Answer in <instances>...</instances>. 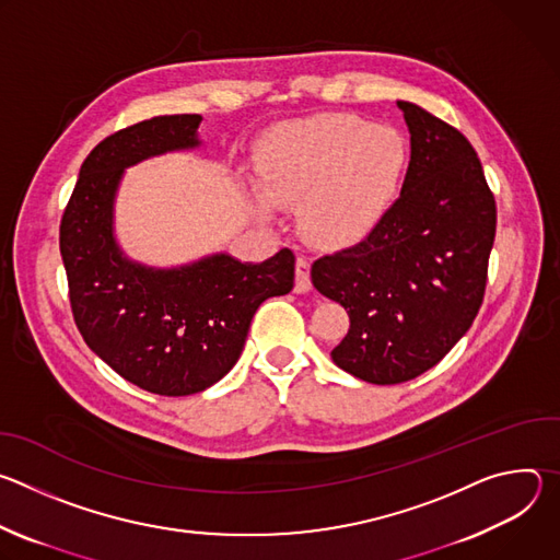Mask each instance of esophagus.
I'll return each instance as SVG.
<instances>
[{
	"label": "esophagus",
	"mask_w": 560,
	"mask_h": 560,
	"mask_svg": "<svg viewBox=\"0 0 560 560\" xmlns=\"http://www.w3.org/2000/svg\"><path fill=\"white\" fill-rule=\"evenodd\" d=\"M312 288L310 281V261L305 257H296V266H294V290L296 292H307Z\"/></svg>",
	"instance_id": "34e87169"
}]
</instances>
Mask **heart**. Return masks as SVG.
<instances>
[{
    "mask_svg": "<svg viewBox=\"0 0 560 560\" xmlns=\"http://www.w3.org/2000/svg\"><path fill=\"white\" fill-rule=\"evenodd\" d=\"M410 166V145L392 126L350 113H322L275 126L261 139L253 206L275 217L296 206L299 228L316 246L359 244L387 217Z\"/></svg>",
    "mask_w": 560,
    "mask_h": 560,
    "instance_id": "1",
    "label": "heart"
}]
</instances>
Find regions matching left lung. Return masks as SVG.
Returning <instances> with one entry per match:
<instances>
[{
	"label": "left lung",
	"mask_w": 560,
	"mask_h": 560,
	"mask_svg": "<svg viewBox=\"0 0 560 560\" xmlns=\"http://www.w3.org/2000/svg\"><path fill=\"white\" fill-rule=\"evenodd\" d=\"M410 166L387 217L363 242L312 264V283L350 314L332 361L394 385L434 368L483 303L497 203L471 143L412 102Z\"/></svg>",
	"instance_id": "8db88e82"
}]
</instances>
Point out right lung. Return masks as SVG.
<instances>
[{
  "label": "right lung",
  "instance_id": "obj_1",
  "mask_svg": "<svg viewBox=\"0 0 560 560\" xmlns=\"http://www.w3.org/2000/svg\"><path fill=\"white\" fill-rule=\"evenodd\" d=\"M201 115H164L124 128L93 148L59 225L74 324L86 346L119 376L162 396L214 385L242 357L257 307L294 285V255L264 264L228 253L177 268L124 255L115 199L124 171L201 145Z\"/></svg>",
  "mask_w": 560,
  "mask_h": 560
}]
</instances>
